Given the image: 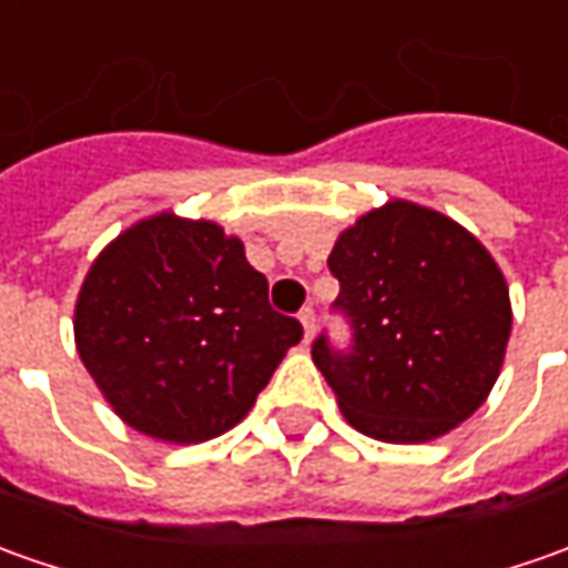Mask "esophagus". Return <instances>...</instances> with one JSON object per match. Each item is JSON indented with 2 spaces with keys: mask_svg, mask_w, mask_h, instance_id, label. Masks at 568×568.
<instances>
[{
  "mask_svg": "<svg viewBox=\"0 0 568 568\" xmlns=\"http://www.w3.org/2000/svg\"><path fill=\"white\" fill-rule=\"evenodd\" d=\"M301 329H304V345H307V342H311V338H314V329H316V316H314V311H311V307H304V311H301Z\"/></svg>",
  "mask_w": 568,
  "mask_h": 568,
  "instance_id": "esophagus-1",
  "label": "esophagus"
}]
</instances>
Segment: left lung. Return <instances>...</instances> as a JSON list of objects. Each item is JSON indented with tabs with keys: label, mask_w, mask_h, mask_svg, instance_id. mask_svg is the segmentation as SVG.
<instances>
[{
	"label": "left lung",
	"mask_w": 568,
	"mask_h": 568,
	"mask_svg": "<svg viewBox=\"0 0 568 568\" xmlns=\"http://www.w3.org/2000/svg\"><path fill=\"white\" fill-rule=\"evenodd\" d=\"M351 354L314 342L342 416L388 445L457 429L491 395L513 329L507 280L457 220L392 199L342 230L329 254Z\"/></svg>",
	"instance_id": "8db88e82"
}]
</instances>
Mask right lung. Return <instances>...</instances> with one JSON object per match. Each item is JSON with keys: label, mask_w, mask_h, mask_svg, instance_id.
I'll use <instances>...</instances> for the list:
<instances>
[{"label": "right lung", "mask_w": 568, "mask_h": 568, "mask_svg": "<svg viewBox=\"0 0 568 568\" xmlns=\"http://www.w3.org/2000/svg\"><path fill=\"white\" fill-rule=\"evenodd\" d=\"M73 342L130 429L199 445L245 419L301 323L276 314L264 273L214 220L161 211L92 261L73 304Z\"/></svg>", "instance_id": "obj_1"}]
</instances>
